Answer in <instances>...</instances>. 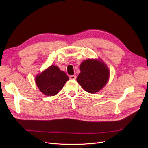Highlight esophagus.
<instances>
[{
    "label": "esophagus",
    "instance_id": "1",
    "mask_svg": "<svg viewBox=\"0 0 148 148\" xmlns=\"http://www.w3.org/2000/svg\"><path fill=\"white\" fill-rule=\"evenodd\" d=\"M76 78H77V76H76L75 75L70 76V79H75Z\"/></svg>",
    "mask_w": 148,
    "mask_h": 148
}]
</instances>
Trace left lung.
<instances>
[{"mask_svg": "<svg viewBox=\"0 0 148 148\" xmlns=\"http://www.w3.org/2000/svg\"><path fill=\"white\" fill-rule=\"evenodd\" d=\"M81 72L77 81L84 91L94 94L99 91L109 80V70L101 60L87 59L79 66Z\"/></svg>", "mask_w": 148, "mask_h": 148, "instance_id": "8db88e82", "label": "left lung"}]
</instances>
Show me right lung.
Returning <instances> with one entry per match:
<instances>
[{"mask_svg":"<svg viewBox=\"0 0 148 148\" xmlns=\"http://www.w3.org/2000/svg\"><path fill=\"white\" fill-rule=\"evenodd\" d=\"M69 78L59 67L51 65L35 78L39 91L49 96L56 95L64 87Z\"/></svg>","mask_w":148,"mask_h":148,"instance_id":"right-lung-1","label":"right lung"}]
</instances>
